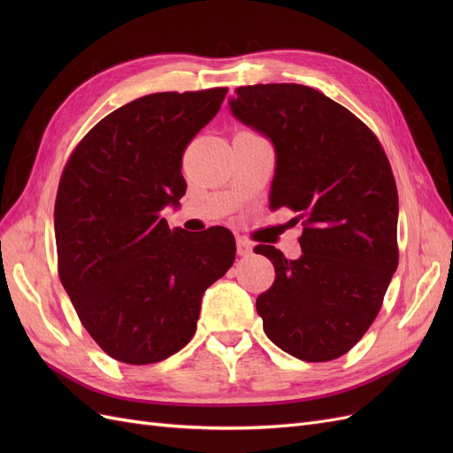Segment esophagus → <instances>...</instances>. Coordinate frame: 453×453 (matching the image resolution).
Wrapping results in <instances>:
<instances>
[{"label":"esophagus","mask_w":453,"mask_h":453,"mask_svg":"<svg viewBox=\"0 0 453 453\" xmlns=\"http://www.w3.org/2000/svg\"><path fill=\"white\" fill-rule=\"evenodd\" d=\"M236 251H238V255L240 257H248V255H251V251H253V245H251V242L250 240H245V238H236Z\"/></svg>","instance_id":"34e87169"}]
</instances>
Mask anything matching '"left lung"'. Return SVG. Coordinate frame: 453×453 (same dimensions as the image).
Instances as JSON below:
<instances>
[{
  "label": "left lung",
  "mask_w": 453,
  "mask_h": 453,
  "mask_svg": "<svg viewBox=\"0 0 453 453\" xmlns=\"http://www.w3.org/2000/svg\"><path fill=\"white\" fill-rule=\"evenodd\" d=\"M236 119L276 147L270 208L303 219V255L273 245L276 280L257 298L266 336L296 359L325 363L348 353L374 323L399 265V195L376 134L349 109L304 85L234 90Z\"/></svg>",
  "instance_id": "left-lung-1"
}]
</instances>
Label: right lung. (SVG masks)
<instances>
[{"label": "right lung", "mask_w": 453, "mask_h": 453, "mask_svg": "<svg viewBox=\"0 0 453 453\" xmlns=\"http://www.w3.org/2000/svg\"><path fill=\"white\" fill-rule=\"evenodd\" d=\"M228 88L157 92L104 117L67 158L54 203L58 276L109 357L153 365L188 344L202 295L234 263L232 232L170 230L187 145Z\"/></svg>", "instance_id": "right-lung-1"}]
</instances>
